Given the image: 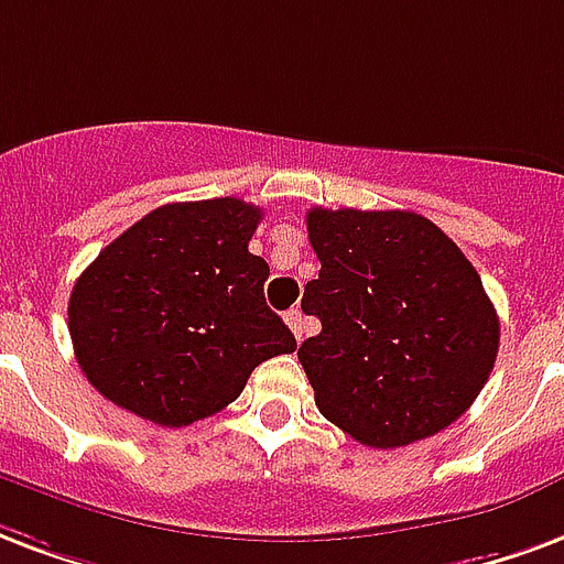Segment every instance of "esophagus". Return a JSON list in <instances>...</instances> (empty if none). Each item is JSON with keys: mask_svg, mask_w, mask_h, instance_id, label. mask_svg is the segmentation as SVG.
<instances>
[{"mask_svg": "<svg viewBox=\"0 0 564 564\" xmlns=\"http://www.w3.org/2000/svg\"><path fill=\"white\" fill-rule=\"evenodd\" d=\"M283 319H286V325H290V332L295 335V340H302V337H304V314H302V311H299V307H293V311H286V316H283Z\"/></svg>", "mask_w": 564, "mask_h": 564, "instance_id": "1", "label": "esophagus"}]
</instances>
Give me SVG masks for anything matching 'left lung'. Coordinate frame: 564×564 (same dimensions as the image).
Masks as SVG:
<instances>
[{"instance_id":"obj_1","label":"left lung","mask_w":564,"mask_h":564,"mask_svg":"<svg viewBox=\"0 0 564 564\" xmlns=\"http://www.w3.org/2000/svg\"><path fill=\"white\" fill-rule=\"evenodd\" d=\"M319 278L302 311L323 332L299 346L325 419L370 448L427 440L481 394L499 316L478 271L415 212L311 208Z\"/></svg>"}]
</instances>
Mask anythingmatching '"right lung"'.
Returning <instances> with one entry per match:
<instances>
[{"label": "right lung", "mask_w": 564, "mask_h": 564, "mask_svg": "<svg viewBox=\"0 0 564 564\" xmlns=\"http://www.w3.org/2000/svg\"><path fill=\"white\" fill-rule=\"evenodd\" d=\"M262 212L245 199L170 203L110 241L68 302L77 365L116 406L187 427L239 398L253 367L295 349L248 250Z\"/></svg>", "instance_id": "1"}]
</instances>
